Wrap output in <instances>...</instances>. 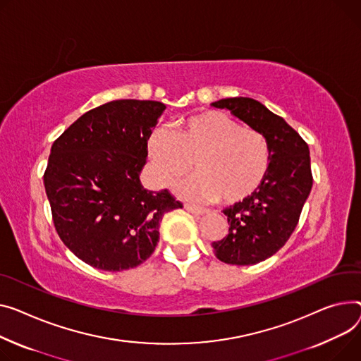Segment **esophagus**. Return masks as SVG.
I'll return each mask as SVG.
<instances>
[{
	"label": "esophagus",
	"mask_w": 361,
	"mask_h": 361,
	"mask_svg": "<svg viewBox=\"0 0 361 361\" xmlns=\"http://www.w3.org/2000/svg\"><path fill=\"white\" fill-rule=\"evenodd\" d=\"M184 207H185V210H187V212L193 213V214H204V213H206V210H204V209L197 207V206H193V204H185Z\"/></svg>",
	"instance_id": "34e87169"
}]
</instances>
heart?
<instances>
[{"label":"heart","instance_id":"heart-1","mask_svg":"<svg viewBox=\"0 0 361 361\" xmlns=\"http://www.w3.org/2000/svg\"><path fill=\"white\" fill-rule=\"evenodd\" d=\"M149 155L164 184L185 177L195 166L200 173L183 185L188 196L207 202L235 203L258 188L270 165V148L261 132L222 111L190 117L178 130L157 129Z\"/></svg>","mask_w":361,"mask_h":361}]
</instances>
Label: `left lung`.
Returning <instances> with one entry per match:
<instances>
[{"instance_id": "1", "label": "left lung", "mask_w": 361, "mask_h": 361, "mask_svg": "<svg viewBox=\"0 0 361 361\" xmlns=\"http://www.w3.org/2000/svg\"><path fill=\"white\" fill-rule=\"evenodd\" d=\"M212 106L228 109L261 132L270 148L266 177L251 196L224 209L229 232L222 241L212 243L221 261L252 266L274 255L298 226L314 183L309 147L283 117L254 99H222Z\"/></svg>"}]
</instances>
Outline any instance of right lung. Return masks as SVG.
<instances>
[{
  "instance_id": "right-lung-1",
  "label": "right lung",
  "mask_w": 361,
  "mask_h": 361,
  "mask_svg": "<svg viewBox=\"0 0 361 361\" xmlns=\"http://www.w3.org/2000/svg\"><path fill=\"white\" fill-rule=\"evenodd\" d=\"M165 104L114 100L75 120L55 142L43 176L55 229L88 266H140L159 239L164 214L183 207L168 190L143 188L148 139Z\"/></svg>"
}]
</instances>
